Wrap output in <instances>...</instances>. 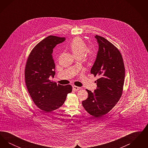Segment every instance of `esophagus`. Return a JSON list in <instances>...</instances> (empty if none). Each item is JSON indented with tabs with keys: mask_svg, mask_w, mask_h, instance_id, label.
<instances>
[{
	"mask_svg": "<svg viewBox=\"0 0 148 148\" xmlns=\"http://www.w3.org/2000/svg\"><path fill=\"white\" fill-rule=\"evenodd\" d=\"M73 89L75 90H80V89H81V88L80 87H78L77 86H75V85H73Z\"/></svg>",
	"mask_w": 148,
	"mask_h": 148,
	"instance_id": "34e87169",
	"label": "esophagus"
}]
</instances>
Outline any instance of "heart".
<instances>
[{
  "label": "heart",
  "instance_id": "1",
  "mask_svg": "<svg viewBox=\"0 0 148 148\" xmlns=\"http://www.w3.org/2000/svg\"><path fill=\"white\" fill-rule=\"evenodd\" d=\"M71 50L75 57H83L86 52L88 59L92 61L96 56L94 50L88 49V47L84 41L79 37L75 38L70 45Z\"/></svg>",
  "mask_w": 148,
  "mask_h": 148
}]
</instances>
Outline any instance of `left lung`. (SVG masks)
<instances>
[{"mask_svg":"<svg viewBox=\"0 0 148 148\" xmlns=\"http://www.w3.org/2000/svg\"><path fill=\"white\" fill-rule=\"evenodd\" d=\"M99 50L91 69L97 80L93 92L86 89L88 97L82 101L85 110L92 116L101 118L109 113L121 97L125 78V66L121 53L114 44L103 36L96 35Z\"/></svg>","mask_w":148,"mask_h":148,"instance_id":"8db88e82","label":"left lung"}]
</instances>
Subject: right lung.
I'll return each mask as SVG.
<instances>
[{
  "instance_id": "add662e5",
  "label": "right lung",
  "mask_w": 148,
  "mask_h": 148,
  "mask_svg": "<svg viewBox=\"0 0 148 148\" xmlns=\"http://www.w3.org/2000/svg\"><path fill=\"white\" fill-rule=\"evenodd\" d=\"M65 40V37L54 35L45 38L31 51L25 64V81L29 93L35 105L45 113L63 106L67 94L72 91L71 85L57 84L49 79L56 74L53 49Z\"/></svg>"
}]
</instances>
